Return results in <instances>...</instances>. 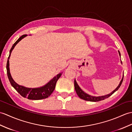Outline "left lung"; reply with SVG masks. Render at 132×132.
<instances>
[{
    "label": "left lung",
    "instance_id": "1",
    "mask_svg": "<svg viewBox=\"0 0 132 132\" xmlns=\"http://www.w3.org/2000/svg\"><path fill=\"white\" fill-rule=\"evenodd\" d=\"M119 52V54L120 55V52ZM121 63H122L121 61ZM123 78H124V75L122 76V78L121 80L120 81V83H119V85L114 90H113L111 93H110L109 94H107L105 95V96H98V97H96V96H90V95L86 93H85L79 87V86L78 85V84H77V82H76L75 79L74 80V87H75V89L76 93H77L78 96L82 100H84L85 101H90V102H98V101H102L103 100L105 99L108 98L110 96H111V95L114 93L116 90H118L119 89V88H120V87L121 86V85L122 84V80H123Z\"/></svg>",
    "mask_w": 132,
    "mask_h": 132
}]
</instances>
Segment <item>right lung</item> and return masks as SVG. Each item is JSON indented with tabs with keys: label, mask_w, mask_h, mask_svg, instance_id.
<instances>
[{
	"label": "right lung",
	"mask_w": 132,
	"mask_h": 132,
	"mask_svg": "<svg viewBox=\"0 0 132 132\" xmlns=\"http://www.w3.org/2000/svg\"><path fill=\"white\" fill-rule=\"evenodd\" d=\"M27 35H23L21 36V37L18 39L14 43L10 51V55L8 58L7 63V75L10 80L12 86L15 89L17 90L18 93H19L21 96L24 98H27L29 100H39L42 99L47 98L50 95L53 93L54 91L55 87H56V84L57 80L60 78L61 75H62V72L59 73L57 74L56 76L49 81L47 84L39 88H26L24 87L22 85H18L17 83L14 81V80L12 79L10 71V58L11 56V54L12 50H13L15 46L18 43V42L21 41L23 38L26 37Z\"/></svg>",
	"instance_id": "obj_1"
}]
</instances>
